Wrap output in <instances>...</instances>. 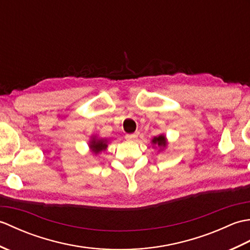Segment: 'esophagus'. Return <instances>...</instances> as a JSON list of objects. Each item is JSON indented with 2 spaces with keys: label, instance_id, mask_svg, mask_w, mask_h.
<instances>
[{
  "label": "esophagus",
  "instance_id": "esophagus-1",
  "mask_svg": "<svg viewBox=\"0 0 250 250\" xmlns=\"http://www.w3.org/2000/svg\"><path fill=\"white\" fill-rule=\"evenodd\" d=\"M137 136H139V132H135V133H132V134H126L125 139L128 141H135L137 139Z\"/></svg>",
  "mask_w": 250,
  "mask_h": 250
}]
</instances>
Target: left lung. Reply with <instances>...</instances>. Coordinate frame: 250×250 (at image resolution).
I'll use <instances>...</instances> for the list:
<instances>
[{"mask_svg":"<svg viewBox=\"0 0 250 250\" xmlns=\"http://www.w3.org/2000/svg\"><path fill=\"white\" fill-rule=\"evenodd\" d=\"M151 143H152V145L158 146L160 149H164V148H167V137L164 134H160L156 137H153Z\"/></svg>","mask_w":250,"mask_h":250,"instance_id":"1","label":"left lung"}]
</instances>
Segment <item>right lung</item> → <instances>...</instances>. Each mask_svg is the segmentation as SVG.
Here are the masks:
<instances>
[{"label": "right lung", "mask_w": 250, "mask_h": 250, "mask_svg": "<svg viewBox=\"0 0 250 250\" xmlns=\"http://www.w3.org/2000/svg\"><path fill=\"white\" fill-rule=\"evenodd\" d=\"M89 147L94 155H98L99 152L105 150L107 148V140L104 139H97V137H92L91 141L89 143Z\"/></svg>", "instance_id": "1"}]
</instances>
